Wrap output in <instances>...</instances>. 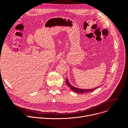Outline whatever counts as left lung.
<instances>
[{
    "label": "left lung",
    "mask_w": 128,
    "mask_h": 128,
    "mask_svg": "<svg viewBox=\"0 0 128 128\" xmlns=\"http://www.w3.org/2000/svg\"><path fill=\"white\" fill-rule=\"evenodd\" d=\"M66 82L67 85H68L70 88L74 92L76 93H88L90 92H92L93 91H94V90L96 89L97 88H98V87H96V88H93V89H79L77 88H76V87L72 86V85L70 84L69 82V81L68 79L67 78L66 79Z\"/></svg>",
    "instance_id": "8db88e82"
}]
</instances>
